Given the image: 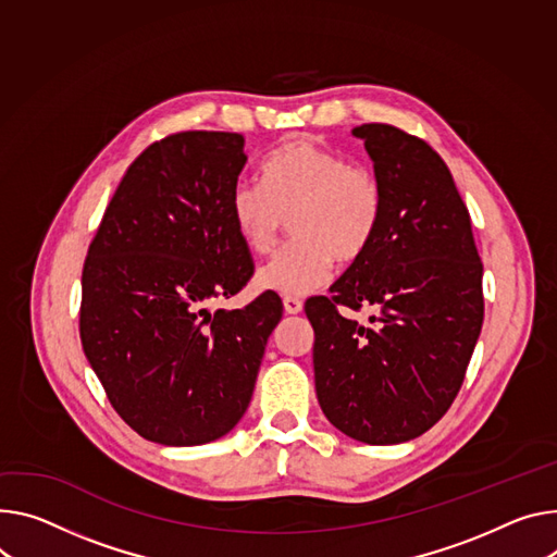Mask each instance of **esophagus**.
Returning <instances> with one entry per match:
<instances>
[{"instance_id": "1", "label": "esophagus", "mask_w": 557, "mask_h": 557, "mask_svg": "<svg viewBox=\"0 0 557 557\" xmlns=\"http://www.w3.org/2000/svg\"><path fill=\"white\" fill-rule=\"evenodd\" d=\"M301 299H297V297H284V311L288 313V315H297V313H301Z\"/></svg>"}]
</instances>
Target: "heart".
Returning a JSON list of instances; mask_svg holds the SVG:
<instances>
[{
  "mask_svg": "<svg viewBox=\"0 0 557 557\" xmlns=\"http://www.w3.org/2000/svg\"><path fill=\"white\" fill-rule=\"evenodd\" d=\"M382 184L373 171L348 164L335 150L290 139L264 162L262 184H237L231 220L244 246L271 252L290 220L295 242L267 262L256 282L264 290L301 297L324 286L333 262H356L375 237Z\"/></svg>",
  "mask_w": 557,
  "mask_h": 557,
  "instance_id": "b5f03b06",
  "label": "heart"
}]
</instances>
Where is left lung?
<instances>
[{
    "instance_id": "8db88e82",
    "label": "left lung",
    "mask_w": 557,
    "mask_h": 557,
    "mask_svg": "<svg viewBox=\"0 0 557 557\" xmlns=\"http://www.w3.org/2000/svg\"><path fill=\"white\" fill-rule=\"evenodd\" d=\"M382 215L364 256L307 301L313 369L326 420L364 444L429 431L458 395L484 320L471 218L444 160L420 137L362 124ZM381 313L364 327L337 306Z\"/></svg>"
}]
</instances>
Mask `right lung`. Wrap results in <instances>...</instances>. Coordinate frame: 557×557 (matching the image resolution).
<instances>
[{
    "instance_id": "1",
    "label": "right lung",
    "mask_w": 557,
    "mask_h": 557,
    "mask_svg": "<svg viewBox=\"0 0 557 557\" xmlns=\"http://www.w3.org/2000/svg\"><path fill=\"white\" fill-rule=\"evenodd\" d=\"M239 133L186 131L128 166L82 273L79 337L113 409L141 437L197 446L248 409L282 299L209 311L252 275L231 220Z\"/></svg>"
}]
</instances>
